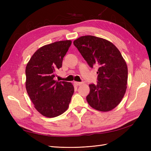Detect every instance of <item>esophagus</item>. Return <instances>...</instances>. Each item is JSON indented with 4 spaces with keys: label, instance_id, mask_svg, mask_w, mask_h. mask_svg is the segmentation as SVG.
<instances>
[{
    "label": "esophagus",
    "instance_id": "esophagus-1",
    "mask_svg": "<svg viewBox=\"0 0 151 151\" xmlns=\"http://www.w3.org/2000/svg\"><path fill=\"white\" fill-rule=\"evenodd\" d=\"M74 84H75V86H78L82 85V82H74Z\"/></svg>",
    "mask_w": 151,
    "mask_h": 151
}]
</instances>
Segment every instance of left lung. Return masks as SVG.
I'll use <instances>...</instances> for the list:
<instances>
[{
    "instance_id": "left-lung-1",
    "label": "left lung",
    "mask_w": 151,
    "mask_h": 151,
    "mask_svg": "<svg viewBox=\"0 0 151 151\" xmlns=\"http://www.w3.org/2000/svg\"><path fill=\"white\" fill-rule=\"evenodd\" d=\"M91 67L97 66L98 83L90 84L86 97L89 106L101 111H109L120 103L127 90L128 68L120 51L110 41L84 36L73 41Z\"/></svg>"
}]
</instances>
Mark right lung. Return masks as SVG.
Returning <instances> with one entry per match:
<instances>
[{
  "label": "right lung",
  "mask_w": 151,
  "mask_h": 151,
  "mask_svg": "<svg viewBox=\"0 0 151 151\" xmlns=\"http://www.w3.org/2000/svg\"><path fill=\"white\" fill-rule=\"evenodd\" d=\"M70 40L46 45L38 49L26 67V89L37 111L52 118L64 113L74 93L70 82L54 81L55 71L62 66V61Z\"/></svg>",
  "instance_id": "1"
}]
</instances>
